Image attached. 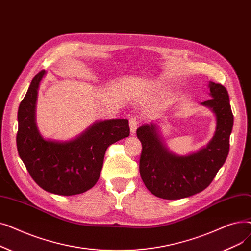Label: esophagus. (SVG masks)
Wrapping results in <instances>:
<instances>
[{"instance_id": "esophagus-1", "label": "esophagus", "mask_w": 251, "mask_h": 251, "mask_svg": "<svg viewBox=\"0 0 251 251\" xmlns=\"http://www.w3.org/2000/svg\"><path fill=\"white\" fill-rule=\"evenodd\" d=\"M137 124H138V121L136 117H131L129 119V127H130V132L131 134H135L136 132V129H137Z\"/></svg>"}]
</instances>
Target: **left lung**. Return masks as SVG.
Returning <instances> with one entry per match:
<instances>
[{
	"mask_svg": "<svg viewBox=\"0 0 251 251\" xmlns=\"http://www.w3.org/2000/svg\"><path fill=\"white\" fill-rule=\"evenodd\" d=\"M210 100L201 105L216 116V131L205 147L180 155L163 141L156 124L141 125L136 134L142 144L139 172L147 188L164 200H180L204 190L225 163L234 118L229 95L222 84L209 81Z\"/></svg>",
	"mask_w": 251,
	"mask_h": 251,
	"instance_id": "left-lung-1",
	"label": "left lung"
}]
</instances>
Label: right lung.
I'll return each instance as SVG.
<instances>
[{"mask_svg": "<svg viewBox=\"0 0 251 251\" xmlns=\"http://www.w3.org/2000/svg\"><path fill=\"white\" fill-rule=\"evenodd\" d=\"M37 73L18 109L17 150L31 178L44 190L70 196L96 185L105 151L129 136L127 119L96 121L70 140L45 138L36 125L37 92L46 75Z\"/></svg>", "mask_w": 251, "mask_h": 251, "instance_id": "1", "label": "right lung"}]
</instances>
